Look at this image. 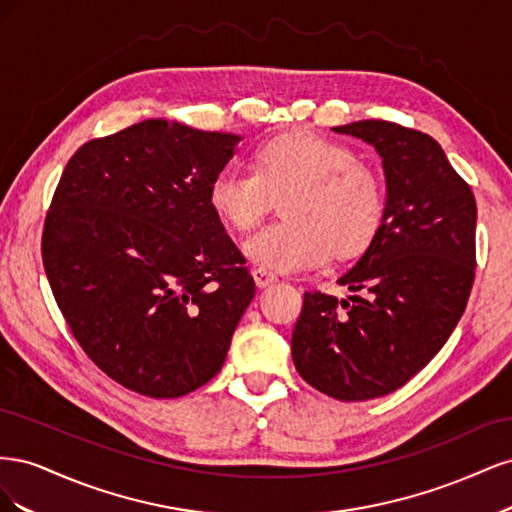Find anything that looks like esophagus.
Instances as JSON below:
<instances>
[{"label":"esophagus","mask_w":512,"mask_h":512,"mask_svg":"<svg viewBox=\"0 0 512 512\" xmlns=\"http://www.w3.org/2000/svg\"><path fill=\"white\" fill-rule=\"evenodd\" d=\"M252 277H254V282H256L258 288H267V286H273V284L277 282V275L271 273V271L265 269V267H256V269L252 271Z\"/></svg>","instance_id":"1"}]
</instances>
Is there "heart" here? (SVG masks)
Listing matches in <instances>:
<instances>
[{
	"label": "heart",
	"mask_w": 512,
	"mask_h": 512,
	"mask_svg": "<svg viewBox=\"0 0 512 512\" xmlns=\"http://www.w3.org/2000/svg\"><path fill=\"white\" fill-rule=\"evenodd\" d=\"M211 205L235 230H252L284 198V218L245 241L260 267L297 273L348 258L376 239L384 220V181L344 145L312 132L275 136L256 168L228 164L211 183Z\"/></svg>",
	"instance_id": "heart-1"
}]
</instances>
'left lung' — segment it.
<instances>
[{
	"mask_svg": "<svg viewBox=\"0 0 512 512\" xmlns=\"http://www.w3.org/2000/svg\"><path fill=\"white\" fill-rule=\"evenodd\" d=\"M333 130L376 147L386 209L376 239L339 277L352 297L305 292L292 361L320 393L365 401L412 380L466 312L476 275V200L421 130L382 119Z\"/></svg>",
	"mask_w": 512,
	"mask_h": 512,
	"instance_id": "obj_1",
	"label": "left lung"
}]
</instances>
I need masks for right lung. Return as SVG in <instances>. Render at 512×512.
<instances>
[{
    "instance_id": "1",
    "label": "right lung",
    "mask_w": 512,
    "mask_h": 512,
    "mask_svg": "<svg viewBox=\"0 0 512 512\" xmlns=\"http://www.w3.org/2000/svg\"><path fill=\"white\" fill-rule=\"evenodd\" d=\"M239 136L147 119L74 151L42 228V265L98 369L153 399L224 365L254 299L245 258L211 205Z\"/></svg>"
}]
</instances>
